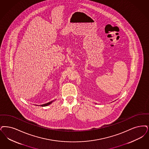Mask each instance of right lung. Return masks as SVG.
<instances>
[{
  "mask_svg": "<svg viewBox=\"0 0 149 149\" xmlns=\"http://www.w3.org/2000/svg\"><path fill=\"white\" fill-rule=\"evenodd\" d=\"M54 101V100H53V101H50V102H49L48 103H46V104H42V105H40V106H41V107H47V106L49 105L50 104H52Z\"/></svg>",
  "mask_w": 149,
  "mask_h": 149,
  "instance_id": "right-lung-1",
  "label": "right lung"
}]
</instances>
